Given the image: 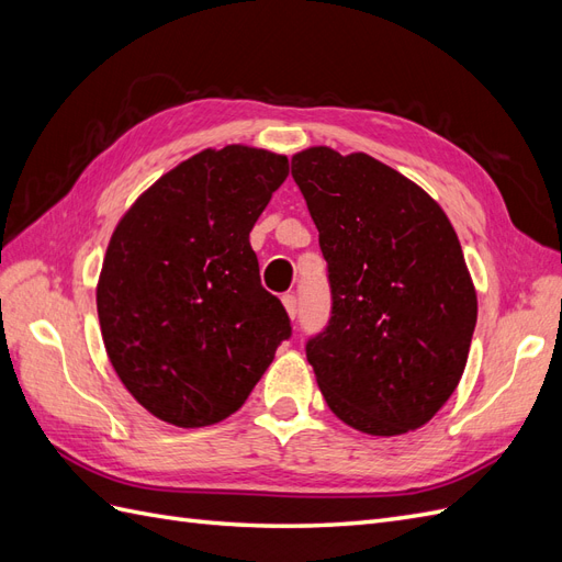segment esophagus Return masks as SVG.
Masks as SVG:
<instances>
[{
    "mask_svg": "<svg viewBox=\"0 0 562 562\" xmlns=\"http://www.w3.org/2000/svg\"><path fill=\"white\" fill-rule=\"evenodd\" d=\"M281 302H283V307H285V314L291 316V318H295L297 316V297L293 293H285L281 297Z\"/></svg>",
    "mask_w": 562,
    "mask_h": 562,
    "instance_id": "1",
    "label": "esophagus"
}]
</instances>
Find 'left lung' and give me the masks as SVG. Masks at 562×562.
Returning a JSON list of instances; mask_svg holds the SVG:
<instances>
[{
    "mask_svg": "<svg viewBox=\"0 0 562 562\" xmlns=\"http://www.w3.org/2000/svg\"><path fill=\"white\" fill-rule=\"evenodd\" d=\"M328 262L333 316L307 361L330 411L368 436L424 427L467 368L479 297L446 211L366 151L291 159Z\"/></svg>",
    "mask_w": 562,
    "mask_h": 562,
    "instance_id": "left-lung-1",
    "label": "left lung"
}]
</instances>
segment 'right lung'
<instances>
[{
	"instance_id": "1",
	"label": "right lung",
	"mask_w": 562,
	"mask_h": 562,
	"mask_svg": "<svg viewBox=\"0 0 562 562\" xmlns=\"http://www.w3.org/2000/svg\"><path fill=\"white\" fill-rule=\"evenodd\" d=\"M285 176L277 151L209 147L116 223L95 288L100 333L116 378L157 419L180 429L227 419L291 335L248 239Z\"/></svg>"
}]
</instances>
